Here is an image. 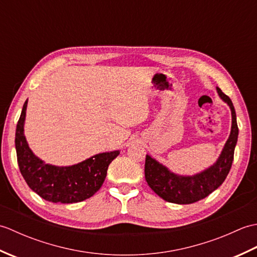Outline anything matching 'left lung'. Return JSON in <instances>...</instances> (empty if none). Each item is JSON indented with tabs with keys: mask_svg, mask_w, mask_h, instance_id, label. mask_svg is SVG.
I'll return each mask as SVG.
<instances>
[{
	"mask_svg": "<svg viewBox=\"0 0 257 257\" xmlns=\"http://www.w3.org/2000/svg\"><path fill=\"white\" fill-rule=\"evenodd\" d=\"M216 90L219 96L231 108L232 128L230 137L214 165L192 177H182L169 171L168 168L162 166L154 158L148 155L146 156V181L163 200L177 204L194 203L206 198L219 188L230 172L238 136L236 113L230 97L226 96L219 87H216Z\"/></svg>",
	"mask_w": 257,
	"mask_h": 257,
	"instance_id": "8db88e82",
	"label": "left lung"
}]
</instances>
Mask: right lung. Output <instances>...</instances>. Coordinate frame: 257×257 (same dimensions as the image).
Returning <instances> with one entry per match:
<instances>
[{
  "label": "right lung",
  "mask_w": 257,
  "mask_h": 257,
  "mask_svg": "<svg viewBox=\"0 0 257 257\" xmlns=\"http://www.w3.org/2000/svg\"><path fill=\"white\" fill-rule=\"evenodd\" d=\"M27 100L16 124L15 148L20 171L27 185L46 201L54 203H77L89 199L100 189L108 166L120 152L96 155L70 167L46 165L33 154L24 136Z\"/></svg>",
  "instance_id": "add662e5"
}]
</instances>
